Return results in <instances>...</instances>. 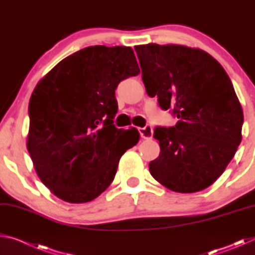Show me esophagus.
Returning a JSON list of instances; mask_svg holds the SVG:
<instances>
[{
	"label": "esophagus",
	"instance_id": "obj_1",
	"mask_svg": "<svg viewBox=\"0 0 255 255\" xmlns=\"http://www.w3.org/2000/svg\"><path fill=\"white\" fill-rule=\"evenodd\" d=\"M140 133V137L144 138V139H150L153 137V128L149 125H146L145 127L138 129Z\"/></svg>",
	"mask_w": 255,
	"mask_h": 255
}]
</instances>
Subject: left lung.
<instances>
[{
    "label": "left lung",
    "instance_id": "1",
    "mask_svg": "<svg viewBox=\"0 0 255 255\" xmlns=\"http://www.w3.org/2000/svg\"><path fill=\"white\" fill-rule=\"evenodd\" d=\"M146 92L178 123L156 127L161 153L149 163L155 180L191 193L213 184L242 140L243 110L223 66L209 54L185 46H136Z\"/></svg>",
    "mask_w": 255,
    "mask_h": 255
}]
</instances>
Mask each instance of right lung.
<instances>
[{
	"label": "right lung",
	"instance_id": "add662e5",
	"mask_svg": "<svg viewBox=\"0 0 255 255\" xmlns=\"http://www.w3.org/2000/svg\"><path fill=\"white\" fill-rule=\"evenodd\" d=\"M140 73L130 47L90 46L67 56L30 99L27 148L41 182L72 204L96 199L115 179L136 128L114 125L115 91Z\"/></svg>",
	"mask_w": 255,
	"mask_h": 255
}]
</instances>
